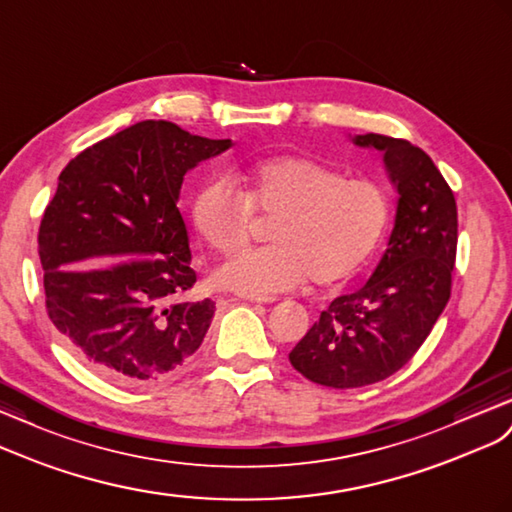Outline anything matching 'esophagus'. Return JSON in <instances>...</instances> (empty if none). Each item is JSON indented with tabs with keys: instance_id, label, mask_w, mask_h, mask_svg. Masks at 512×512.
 <instances>
[{
	"instance_id": "obj_1",
	"label": "esophagus",
	"mask_w": 512,
	"mask_h": 512,
	"mask_svg": "<svg viewBox=\"0 0 512 512\" xmlns=\"http://www.w3.org/2000/svg\"><path fill=\"white\" fill-rule=\"evenodd\" d=\"M238 298L248 300V303H274L272 296H261V294H251V292H242V294H238Z\"/></svg>"
}]
</instances>
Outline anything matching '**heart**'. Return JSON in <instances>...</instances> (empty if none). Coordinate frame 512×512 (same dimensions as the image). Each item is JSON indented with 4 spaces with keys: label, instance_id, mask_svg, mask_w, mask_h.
Here are the masks:
<instances>
[{
    "label": "heart",
    "instance_id": "b5f03b06",
    "mask_svg": "<svg viewBox=\"0 0 512 512\" xmlns=\"http://www.w3.org/2000/svg\"><path fill=\"white\" fill-rule=\"evenodd\" d=\"M196 188L190 216L196 233L220 255L242 251L255 212L273 218L270 246L227 261L216 283L251 294L294 290L309 277L320 287L346 283L370 264L391 220V203L372 179L303 155L266 157Z\"/></svg>",
    "mask_w": 512,
    "mask_h": 512
}]
</instances>
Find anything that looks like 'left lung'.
Wrapping results in <instances>:
<instances>
[{
  "mask_svg": "<svg viewBox=\"0 0 512 512\" xmlns=\"http://www.w3.org/2000/svg\"><path fill=\"white\" fill-rule=\"evenodd\" d=\"M355 142L383 151L400 199L372 279L337 296L290 352L300 374L333 389L385 381L413 359L450 300L458 240L454 192L426 151L383 134Z\"/></svg>",
  "mask_w": 512,
  "mask_h": 512,
  "instance_id": "left-lung-1",
  "label": "left lung"
}]
</instances>
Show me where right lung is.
I'll return each mask as SVG.
<instances>
[{
    "mask_svg": "<svg viewBox=\"0 0 512 512\" xmlns=\"http://www.w3.org/2000/svg\"><path fill=\"white\" fill-rule=\"evenodd\" d=\"M231 147L170 121H142L64 166L38 229L45 307L97 374L123 385L164 381L212 324L196 283L177 199L183 175Z\"/></svg>",
    "mask_w": 512,
    "mask_h": 512,
    "instance_id": "right-lung-1",
    "label": "right lung"
}]
</instances>
